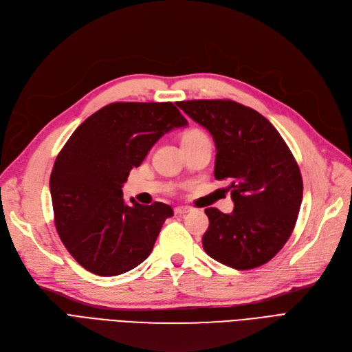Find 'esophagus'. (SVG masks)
Masks as SVG:
<instances>
[{
    "instance_id": "1",
    "label": "esophagus",
    "mask_w": 352,
    "mask_h": 352,
    "mask_svg": "<svg viewBox=\"0 0 352 352\" xmlns=\"http://www.w3.org/2000/svg\"><path fill=\"white\" fill-rule=\"evenodd\" d=\"M190 211L188 207H175L174 208V212L175 214H179V216H182V214H187Z\"/></svg>"
}]
</instances>
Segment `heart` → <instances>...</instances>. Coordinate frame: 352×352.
Wrapping results in <instances>:
<instances>
[{"label": "heart", "mask_w": 352, "mask_h": 352, "mask_svg": "<svg viewBox=\"0 0 352 352\" xmlns=\"http://www.w3.org/2000/svg\"><path fill=\"white\" fill-rule=\"evenodd\" d=\"M200 135H204L201 131L198 129H191L188 132L184 133V136H182V140H187V138H194V136H200Z\"/></svg>", "instance_id": "b5f03b06"}]
</instances>
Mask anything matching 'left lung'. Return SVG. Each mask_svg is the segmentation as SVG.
I'll list each match as a JSON object with an SVG mask.
<instances>
[{
	"label": "left lung",
	"instance_id": "1",
	"mask_svg": "<svg viewBox=\"0 0 352 352\" xmlns=\"http://www.w3.org/2000/svg\"><path fill=\"white\" fill-rule=\"evenodd\" d=\"M216 144V179L230 181L234 210L206 208V253L237 270L254 269L279 253L294 232L302 203L299 166L270 122L228 99L178 102Z\"/></svg>",
	"mask_w": 352,
	"mask_h": 352
}]
</instances>
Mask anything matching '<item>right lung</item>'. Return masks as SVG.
Listing matches in <instances>:
<instances>
[{
	"mask_svg": "<svg viewBox=\"0 0 352 352\" xmlns=\"http://www.w3.org/2000/svg\"><path fill=\"white\" fill-rule=\"evenodd\" d=\"M187 119L171 102H115L89 116L58 152L50 175L56 230L74 261L99 276H116L151 254L164 203L124 201L132 168L166 132Z\"/></svg>",
	"mask_w": 352,
	"mask_h": 352,
	"instance_id": "right-lung-1",
	"label": "right lung"
}]
</instances>
